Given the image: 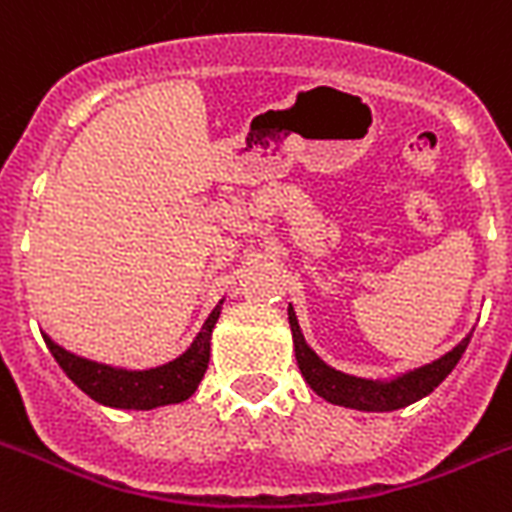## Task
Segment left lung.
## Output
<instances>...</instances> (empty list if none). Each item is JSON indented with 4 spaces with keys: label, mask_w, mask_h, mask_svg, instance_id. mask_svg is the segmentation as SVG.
I'll return each instance as SVG.
<instances>
[{
    "label": "left lung",
    "mask_w": 512,
    "mask_h": 512,
    "mask_svg": "<svg viewBox=\"0 0 512 512\" xmlns=\"http://www.w3.org/2000/svg\"><path fill=\"white\" fill-rule=\"evenodd\" d=\"M289 326H292L297 365L307 384H310V389L326 402H331V405L352 407V410H363V413H389V410H400V407L423 400L426 394L434 392L436 386L450 376L452 368L463 357L468 342H471V334H468L458 347H452L447 355H442L434 363L421 365V368L389 378V381H373V378H360L336 371V368L323 363L321 357L313 352V347L305 342L292 305H289Z\"/></svg>",
    "instance_id": "1"
}]
</instances>
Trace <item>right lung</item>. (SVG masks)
Returning <instances> with one entry per match:
<instances>
[{"label": "right lung", "instance_id": "add662e5", "mask_svg": "<svg viewBox=\"0 0 512 512\" xmlns=\"http://www.w3.org/2000/svg\"><path fill=\"white\" fill-rule=\"evenodd\" d=\"M220 307H223V299L215 305L213 313L207 315L205 326L194 336V342L184 355L157 368H147V371H128V368L97 363V360L65 350L52 336H41L62 371L68 373L70 381L81 392L89 394L91 400L107 407H120V410H152V407L184 402L197 392L210 363V336L220 318Z\"/></svg>", "mask_w": 512, "mask_h": 512}]
</instances>
